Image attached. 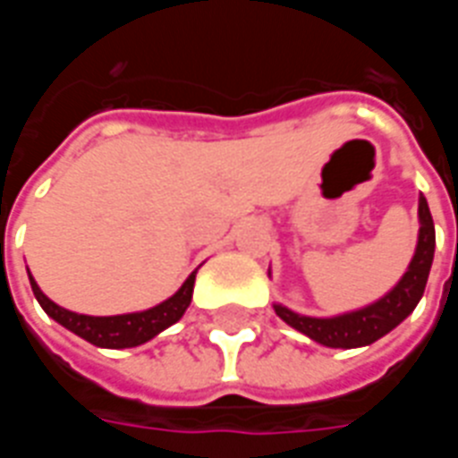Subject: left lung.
Masks as SVG:
<instances>
[{"instance_id":"1","label":"left lung","mask_w":458,"mask_h":458,"mask_svg":"<svg viewBox=\"0 0 458 458\" xmlns=\"http://www.w3.org/2000/svg\"><path fill=\"white\" fill-rule=\"evenodd\" d=\"M417 213H420V235H417V248H414V255L410 259V267L385 297L363 309L327 318L304 317V314L287 309L284 304H275L277 317L292 328H297L299 334H304V336L327 345V348L370 345L377 338H383L385 334H390L394 327H400L404 318L412 314L414 307L420 304L434 259V220L424 196H420Z\"/></svg>"}]
</instances>
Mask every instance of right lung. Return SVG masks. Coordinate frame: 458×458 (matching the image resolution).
Instances as JSON below:
<instances>
[{
    "label": "right lung",
    "mask_w": 458,
    "mask_h": 458,
    "mask_svg": "<svg viewBox=\"0 0 458 458\" xmlns=\"http://www.w3.org/2000/svg\"><path fill=\"white\" fill-rule=\"evenodd\" d=\"M29 282L34 289L36 301L41 304L48 317L58 321L61 327L73 331L75 336L85 338L88 344L98 348H134L159 336L164 328L176 324L183 311L189 309L191 297H193V282L196 272H191L189 279L179 287L176 294H171L166 301H161L157 307L144 309V311H131V314H117V317H88V314H75L68 309L58 307L55 301L46 297L41 287L36 284V279L29 272Z\"/></svg>",
    "instance_id": "obj_1"
}]
</instances>
